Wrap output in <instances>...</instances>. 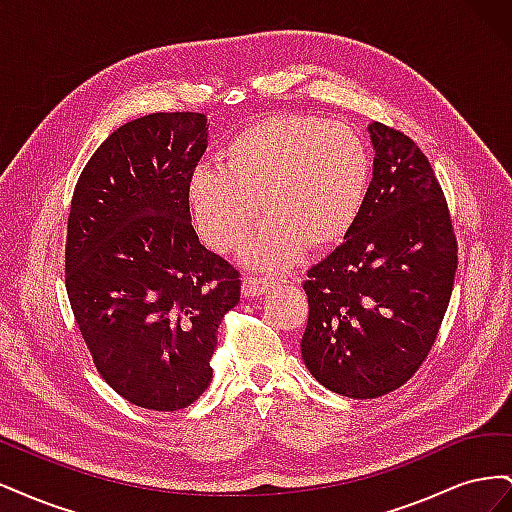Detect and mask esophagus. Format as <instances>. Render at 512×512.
<instances>
[{
  "label": "esophagus",
  "instance_id": "34e87169",
  "mask_svg": "<svg viewBox=\"0 0 512 512\" xmlns=\"http://www.w3.org/2000/svg\"><path fill=\"white\" fill-rule=\"evenodd\" d=\"M271 286L273 282L267 280V277H243L241 282V290L245 297H260V294H265Z\"/></svg>",
  "mask_w": 512,
  "mask_h": 512
}]
</instances>
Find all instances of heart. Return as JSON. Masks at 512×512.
Segmentation results:
<instances>
[{
	"label": "heart",
	"mask_w": 512,
	"mask_h": 512,
	"mask_svg": "<svg viewBox=\"0 0 512 512\" xmlns=\"http://www.w3.org/2000/svg\"><path fill=\"white\" fill-rule=\"evenodd\" d=\"M220 166L198 164L185 183L192 220L207 245L235 250L260 208L269 220L243 245L256 269L297 260L305 245L327 250L359 220L369 183V151L352 130L312 115L269 117L237 132Z\"/></svg>",
	"instance_id": "heart-1"
}]
</instances>
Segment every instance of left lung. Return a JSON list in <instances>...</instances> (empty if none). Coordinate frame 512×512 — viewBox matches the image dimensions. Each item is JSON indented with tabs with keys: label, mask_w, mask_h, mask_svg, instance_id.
Returning <instances> with one entry per match:
<instances>
[{
	"label": "left lung",
	"mask_w": 512,
	"mask_h": 512,
	"mask_svg": "<svg viewBox=\"0 0 512 512\" xmlns=\"http://www.w3.org/2000/svg\"><path fill=\"white\" fill-rule=\"evenodd\" d=\"M374 177L344 243L307 271L305 367L329 391L374 399L427 359L451 301L457 239L425 153L369 123Z\"/></svg>",
	"instance_id": "left-lung-1"
}]
</instances>
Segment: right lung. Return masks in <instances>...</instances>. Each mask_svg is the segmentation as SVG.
Instances as JSON below:
<instances>
[{
	"label": "right lung",
	"mask_w": 512,
	"mask_h": 512,
	"mask_svg": "<svg viewBox=\"0 0 512 512\" xmlns=\"http://www.w3.org/2000/svg\"><path fill=\"white\" fill-rule=\"evenodd\" d=\"M207 149V117L123 123L74 188L66 290L100 376L138 408L175 412L205 393L239 271L200 245L185 183Z\"/></svg>",
	"instance_id": "obj_1"
}]
</instances>
